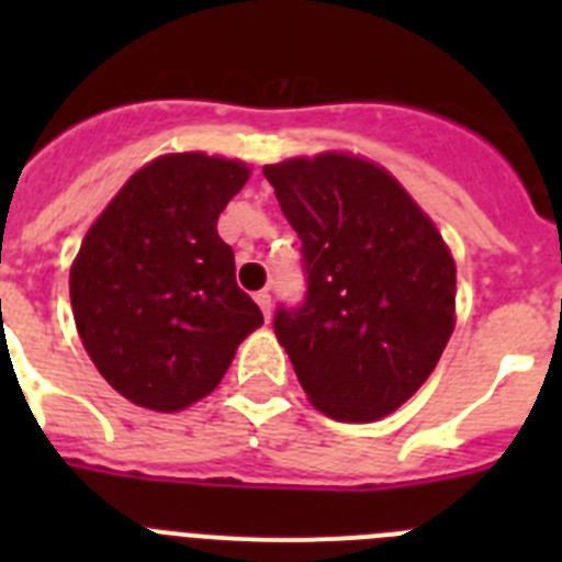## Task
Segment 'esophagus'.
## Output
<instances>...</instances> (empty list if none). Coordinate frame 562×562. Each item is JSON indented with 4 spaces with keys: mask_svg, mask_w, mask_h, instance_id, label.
<instances>
[{
    "mask_svg": "<svg viewBox=\"0 0 562 562\" xmlns=\"http://www.w3.org/2000/svg\"><path fill=\"white\" fill-rule=\"evenodd\" d=\"M256 304L261 306V312H265V317L272 315V295L267 290L256 292Z\"/></svg>",
    "mask_w": 562,
    "mask_h": 562,
    "instance_id": "esophagus-1",
    "label": "esophagus"
}]
</instances>
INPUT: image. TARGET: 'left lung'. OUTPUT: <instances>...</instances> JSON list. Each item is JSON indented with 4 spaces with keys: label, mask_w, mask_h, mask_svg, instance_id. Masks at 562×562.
Masks as SVG:
<instances>
[{
    "label": "left lung",
    "mask_w": 562,
    "mask_h": 562,
    "mask_svg": "<svg viewBox=\"0 0 562 562\" xmlns=\"http://www.w3.org/2000/svg\"><path fill=\"white\" fill-rule=\"evenodd\" d=\"M301 238L306 295L272 329L317 411L374 422L436 369L456 326V265L385 168L349 154L265 166Z\"/></svg>",
    "instance_id": "8db88e82"
}]
</instances>
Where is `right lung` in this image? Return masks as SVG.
I'll return each instance as SVG.
<instances>
[{"label": "right lung", "instance_id": "add662e5", "mask_svg": "<svg viewBox=\"0 0 562 562\" xmlns=\"http://www.w3.org/2000/svg\"><path fill=\"white\" fill-rule=\"evenodd\" d=\"M247 177L238 160L166 154L83 236L69 270L78 335L103 380L140 408L171 414L211 394L265 324L216 233Z\"/></svg>", "mask_w": 562, "mask_h": 562}]
</instances>
